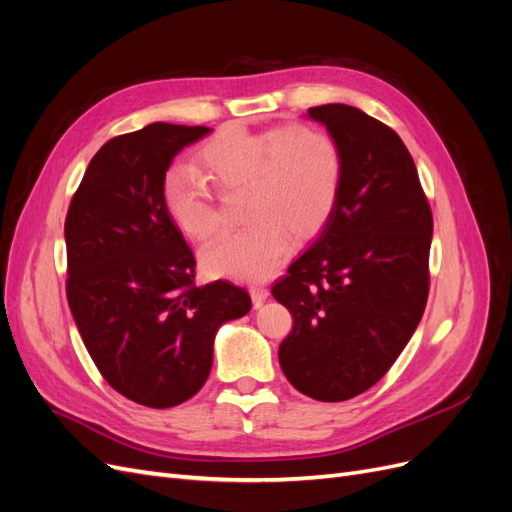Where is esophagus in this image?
<instances>
[{
  "label": "esophagus",
  "instance_id": "1",
  "mask_svg": "<svg viewBox=\"0 0 512 512\" xmlns=\"http://www.w3.org/2000/svg\"><path fill=\"white\" fill-rule=\"evenodd\" d=\"M250 294H252V301L254 305H262V301L269 299V288L267 286H260V284H254L250 286Z\"/></svg>",
  "mask_w": 512,
  "mask_h": 512
}]
</instances>
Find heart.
Listing matches in <instances>:
<instances>
[{"label":"heart","mask_w":512,"mask_h":512,"mask_svg":"<svg viewBox=\"0 0 512 512\" xmlns=\"http://www.w3.org/2000/svg\"><path fill=\"white\" fill-rule=\"evenodd\" d=\"M196 160L218 188H247L245 218L252 224L226 232L200 252L211 275L241 282L267 280L286 254V235L305 239L320 230L344 177L342 149L327 130L314 126L226 128L200 147ZM162 196L188 237L203 241L218 228V207L196 170L166 173Z\"/></svg>","instance_id":"b5f03b06"}]
</instances>
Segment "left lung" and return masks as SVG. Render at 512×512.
Returning <instances> with one entry per match:
<instances>
[{
    "label": "left lung",
    "instance_id": "1",
    "mask_svg": "<svg viewBox=\"0 0 512 512\" xmlns=\"http://www.w3.org/2000/svg\"><path fill=\"white\" fill-rule=\"evenodd\" d=\"M307 117L342 149L344 177L320 235L271 290L292 316L280 365L303 395L346 401L391 369L423 318L433 218L397 132L348 104Z\"/></svg>",
    "mask_w": 512,
    "mask_h": 512
}]
</instances>
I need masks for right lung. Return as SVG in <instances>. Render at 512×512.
<instances>
[{
  "label": "right lung",
  "instance_id": "1",
  "mask_svg": "<svg viewBox=\"0 0 512 512\" xmlns=\"http://www.w3.org/2000/svg\"><path fill=\"white\" fill-rule=\"evenodd\" d=\"M209 132L158 121L111 138L68 209L76 329L104 380L147 408L179 406L203 389L215 333L252 307L228 280L194 284V254L164 205L168 166Z\"/></svg>",
  "mask_w": 512,
  "mask_h": 512
}]
</instances>
